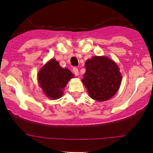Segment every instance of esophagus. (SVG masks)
I'll use <instances>...</instances> for the list:
<instances>
[{
  "label": "esophagus",
  "mask_w": 153,
  "mask_h": 153,
  "mask_svg": "<svg viewBox=\"0 0 153 153\" xmlns=\"http://www.w3.org/2000/svg\"><path fill=\"white\" fill-rule=\"evenodd\" d=\"M72 71H73L74 74H75V75H78V74H79V71H78V69L77 67H74Z\"/></svg>",
  "instance_id": "obj_1"
}]
</instances>
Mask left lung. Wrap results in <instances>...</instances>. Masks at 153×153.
<instances>
[{
	"mask_svg": "<svg viewBox=\"0 0 153 153\" xmlns=\"http://www.w3.org/2000/svg\"><path fill=\"white\" fill-rule=\"evenodd\" d=\"M82 79L89 97L98 101L110 99L121 85L122 76L118 65L105 56H94L85 63Z\"/></svg>",
	"mask_w": 153,
	"mask_h": 153,
	"instance_id": "8db88e82",
	"label": "left lung"
}]
</instances>
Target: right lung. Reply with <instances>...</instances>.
<instances>
[{
  "mask_svg": "<svg viewBox=\"0 0 153 153\" xmlns=\"http://www.w3.org/2000/svg\"><path fill=\"white\" fill-rule=\"evenodd\" d=\"M74 75L52 58L44 66L38 74V81L44 93L50 99H58L63 95V90Z\"/></svg>",
  "mask_w": 153,
  "mask_h": 153,
  "instance_id": "1",
  "label": "right lung"
}]
</instances>
